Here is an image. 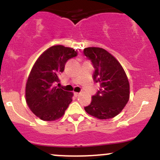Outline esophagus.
<instances>
[{
	"label": "esophagus",
	"instance_id": "obj_1",
	"mask_svg": "<svg viewBox=\"0 0 160 160\" xmlns=\"http://www.w3.org/2000/svg\"><path fill=\"white\" fill-rule=\"evenodd\" d=\"M74 95H75L76 97H78L79 95H80V93H77V92H75V93H74Z\"/></svg>",
	"mask_w": 160,
	"mask_h": 160
}]
</instances>
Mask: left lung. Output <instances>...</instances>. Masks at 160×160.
Wrapping results in <instances>:
<instances>
[{
	"mask_svg": "<svg viewBox=\"0 0 160 160\" xmlns=\"http://www.w3.org/2000/svg\"><path fill=\"white\" fill-rule=\"evenodd\" d=\"M83 54L95 69L93 80L100 89L84 108L87 113L99 119H109L119 114L129 99V83L118 61L105 49L88 47Z\"/></svg>",
	"mask_w": 160,
	"mask_h": 160,
	"instance_id": "obj_1",
	"label": "left lung"
}]
</instances>
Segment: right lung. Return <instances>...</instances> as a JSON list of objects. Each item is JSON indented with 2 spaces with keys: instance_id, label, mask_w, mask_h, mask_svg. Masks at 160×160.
Returning a JSON list of instances; mask_svg holds the SVG:
<instances>
[{
  "instance_id": "right-lung-1",
  "label": "right lung",
  "mask_w": 160,
  "mask_h": 160,
  "mask_svg": "<svg viewBox=\"0 0 160 160\" xmlns=\"http://www.w3.org/2000/svg\"><path fill=\"white\" fill-rule=\"evenodd\" d=\"M77 52L72 48L54 46L44 52L32 67L25 88L26 102L31 111L43 121L62 117L72 101V93L56 87L68 59Z\"/></svg>"
}]
</instances>
